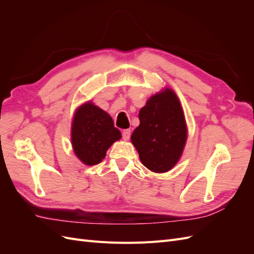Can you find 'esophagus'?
<instances>
[{
    "mask_svg": "<svg viewBox=\"0 0 254 254\" xmlns=\"http://www.w3.org/2000/svg\"><path fill=\"white\" fill-rule=\"evenodd\" d=\"M130 134H131V132H130V130H129V129H125V130H123L122 135H123V139H124L125 141L129 140Z\"/></svg>",
    "mask_w": 254,
    "mask_h": 254,
    "instance_id": "34e87169",
    "label": "esophagus"
}]
</instances>
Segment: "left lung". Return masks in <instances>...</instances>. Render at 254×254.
Masks as SVG:
<instances>
[{
  "label": "left lung",
  "mask_w": 254,
  "mask_h": 254,
  "mask_svg": "<svg viewBox=\"0 0 254 254\" xmlns=\"http://www.w3.org/2000/svg\"><path fill=\"white\" fill-rule=\"evenodd\" d=\"M139 119L131 143L142 164L153 173L171 171L180 160L188 139L186 117L178 96L172 89H163L148 99Z\"/></svg>",
  "instance_id": "1"
}]
</instances>
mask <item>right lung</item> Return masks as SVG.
<instances>
[{"label":"right lung","mask_w":254,"mask_h":254,"mask_svg":"<svg viewBox=\"0 0 254 254\" xmlns=\"http://www.w3.org/2000/svg\"><path fill=\"white\" fill-rule=\"evenodd\" d=\"M122 137L112 118L91 101L76 109L71 126V143L84 165L101 163L110 146Z\"/></svg>","instance_id":"add662e5"}]
</instances>
